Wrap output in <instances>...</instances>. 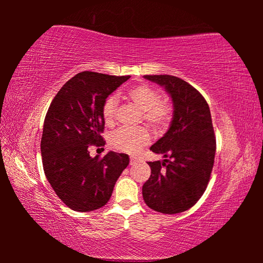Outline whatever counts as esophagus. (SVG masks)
<instances>
[{
    "label": "esophagus",
    "instance_id": "esophagus-1",
    "mask_svg": "<svg viewBox=\"0 0 263 263\" xmlns=\"http://www.w3.org/2000/svg\"><path fill=\"white\" fill-rule=\"evenodd\" d=\"M137 161H138L137 157H133V156H132V157H130V165H135Z\"/></svg>",
    "mask_w": 263,
    "mask_h": 263
}]
</instances>
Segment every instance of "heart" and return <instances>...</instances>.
Segmentation results:
<instances>
[{
  "mask_svg": "<svg viewBox=\"0 0 263 263\" xmlns=\"http://www.w3.org/2000/svg\"><path fill=\"white\" fill-rule=\"evenodd\" d=\"M126 98L142 110L143 120L154 130L158 131L168 125L173 115L172 103L167 98H160V93L156 88L147 83L132 87L126 91ZM116 109L117 100L115 97H108L105 100L102 115L106 125L114 124ZM149 141V133L142 127L119 128L110 139L111 146L115 149L131 155L138 154Z\"/></svg>",
  "mask_w": 263,
  "mask_h": 263,
  "instance_id": "b5f03b06",
  "label": "heart"
}]
</instances>
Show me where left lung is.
<instances>
[{
    "mask_svg": "<svg viewBox=\"0 0 263 263\" xmlns=\"http://www.w3.org/2000/svg\"><path fill=\"white\" fill-rule=\"evenodd\" d=\"M143 78L164 87L174 108L168 131L150 147L165 159L148 163L152 175L142 186L143 200L155 211L178 214L198 202L210 180L216 154L210 109L202 95L180 78Z\"/></svg>",
    "mask_w": 263,
    "mask_h": 263,
    "instance_id": "8db88e82",
    "label": "left lung"
}]
</instances>
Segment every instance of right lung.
Instances as JSON below:
<instances>
[{
  "instance_id": "right-lung-1",
  "label": "right lung",
  "mask_w": 263,
  "mask_h": 263,
  "mask_svg": "<svg viewBox=\"0 0 263 263\" xmlns=\"http://www.w3.org/2000/svg\"><path fill=\"white\" fill-rule=\"evenodd\" d=\"M128 78L80 72L60 89L47 110L41 141L44 172L72 210L92 211L107 203L130 161L126 154L109 152L99 158L88 152L90 144H104V102Z\"/></svg>"
}]
</instances>
